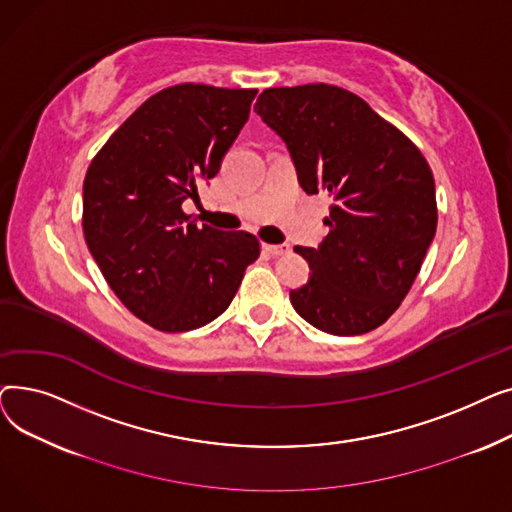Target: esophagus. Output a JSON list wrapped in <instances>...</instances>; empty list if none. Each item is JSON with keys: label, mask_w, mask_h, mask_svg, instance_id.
Returning a JSON list of instances; mask_svg holds the SVG:
<instances>
[{"label": "esophagus", "mask_w": 512, "mask_h": 512, "mask_svg": "<svg viewBox=\"0 0 512 512\" xmlns=\"http://www.w3.org/2000/svg\"><path fill=\"white\" fill-rule=\"evenodd\" d=\"M263 249L274 257H282V255L290 253V245H263Z\"/></svg>", "instance_id": "obj_1"}]
</instances>
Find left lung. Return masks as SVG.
Wrapping results in <instances>:
<instances>
[{
  "instance_id": "obj_1",
  "label": "left lung",
  "mask_w": 512,
  "mask_h": 512,
  "mask_svg": "<svg viewBox=\"0 0 512 512\" xmlns=\"http://www.w3.org/2000/svg\"><path fill=\"white\" fill-rule=\"evenodd\" d=\"M255 112L286 143L307 195L332 197L328 236L309 261V282L290 290L305 321L334 336L382 326L407 297L438 207L421 151L355 93L317 83L265 89Z\"/></svg>"
}]
</instances>
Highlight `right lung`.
Here are the masks:
<instances>
[{
  "mask_svg": "<svg viewBox=\"0 0 512 512\" xmlns=\"http://www.w3.org/2000/svg\"><path fill=\"white\" fill-rule=\"evenodd\" d=\"M255 95L195 83L159 91L87 170V247L126 309L159 332L197 330L222 315L259 257L253 234L197 226L182 211L220 172Z\"/></svg>",
  "mask_w": 512,
  "mask_h": 512,
  "instance_id": "obj_1",
  "label": "right lung"
}]
</instances>
